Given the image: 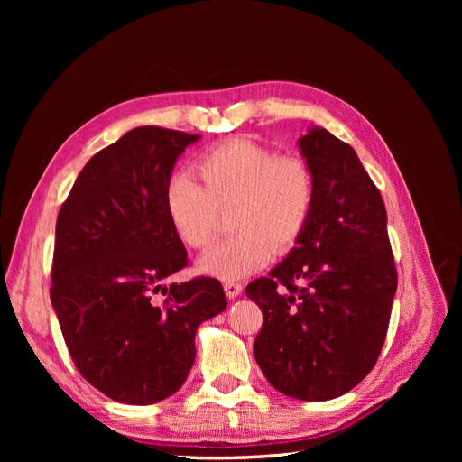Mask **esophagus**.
Listing matches in <instances>:
<instances>
[{"instance_id":"34e87169","label":"esophagus","mask_w":462,"mask_h":462,"mask_svg":"<svg viewBox=\"0 0 462 462\" xmlns=\"http://www.w3.org/2000/svg\"><path fill=\"white\" fill-rule=\"evenodd\" d=\"M223 291H226V295L229 299H236L243 292V285L241 283H235V282H227L226 285H223Z\"/></svg>"}]
</instances>
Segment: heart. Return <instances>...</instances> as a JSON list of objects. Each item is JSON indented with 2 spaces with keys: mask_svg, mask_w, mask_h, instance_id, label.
Masks as SVG:
<instances>
[{
  "mask_svg": "<svg viewBox=\"0 0 462 462\" xmlns=\"http://www.w3.org/2000/svg\"><path fill=\"white\" fill-rule=\"evenodd\" d=\"M192 175H175L165 189V212L177 236L190 248L214 241L219 212L229 209L236 231L209 248L199 270L223 282L246 277L287 250L309 226L316 185L309 163L279 156L246 138H233L199 158Z\"/></svg>",
  "mask_w": 462,
  "mask_h": 462,
  "instance_id": "1",
  "label": "heart"
}]
</instances>
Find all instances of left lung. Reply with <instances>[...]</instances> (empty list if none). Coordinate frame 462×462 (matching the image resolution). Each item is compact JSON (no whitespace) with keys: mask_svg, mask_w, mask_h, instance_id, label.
<instances>
[{"mask_svg":"<svg viewBox=\"0 0 462 462\" xmlns=\"http://www.w3.org/2000/svg\"><path fill=\"white\" fill-rule=\"evenodd\" d=\"M316 199L297 246L246 287L263 324L254 358L279 393L329 401L358 385L385 341L397 272L380 190L321 127L299 138Z\"/></svg>","mask_w":462,"mask_h":462,"instance_id":"8db88e82","label":"left lung"}]
</instances>
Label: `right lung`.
<instances>
[{"label":"right lung","instance_id":"right-lung-1","mask_svg":"<svg viewBox=\"0 0 462 462\" xmlns=\"http://www.w3.org/2000/svg\"><path fill=\"white\" fill-rule=\"evenodd\" d=\"M200 134L136 127L82 167L55 226L50 299L88 383L125 404H153L183 385L194 335L226 310L221 283L165 285L187 250L165 212L177 158Z\"/></svg>","mask_w":462,"mask_h":462}]
</instances>
